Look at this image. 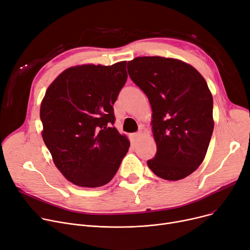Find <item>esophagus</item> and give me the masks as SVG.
<instances>
[{"label":"esophagus","mask_w":250,"mask_h":250,"mask_svg":"<svg viewBox=\"0 0 250 250\" xmlns=\"http://www.w3.org/2000/svg\"><path fill=\"white\" fill-rule=\"evenodd\" d=\"M141 134H142V133H141V131H137L136 133H134V139H135V140L139 139V138L141 137Z\"/></svg>","instance_id":"obj_1"}]
</instances>
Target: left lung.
Segmentation results:
<instances>
[{"mask_svg":"<svg viewBox=\"0 0 250 250\" xmlns=\"http://www.w3.org/2000/svg\"><path fill=\"white\" fill-rule=\"evenodd\" d=\"M127 69L152 109L157 151L149 168L167 181L188 177L203 163L214 129L206 81L192 65L160 56L136 57Z\"/></svg>","mask_w":250,"mask_h":250,"instance_id":"8db88e82","label":"left lung"}]
</instances>
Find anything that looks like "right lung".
Wrapping results in <instances>:
<instances>
[{
	"mask_svg": "<svg viewBox=\"0 0 250 250\" xmlns=\"http://www.w3.org/2000/svg\"><path fill=\"white\" fill-rule=\"evenodd\" d=\"M126 64L67 68L41 103L44 143L56 167L79 187L108 184L129 149L127 137L114 127L113 108L127 81Z\"/></svg>",
	"mask_w": 250,
	"mask_h": 250,
	"instance_id": "obj_1",
	"label": "right lung"
}]
</instances>
